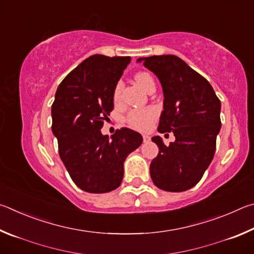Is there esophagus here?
Masks as SVG:
<instances>
[{"mask_svg":"<svg viewBox=\"0 0 254 254\" xmlns=\"http://www.w3.org/2000/svg\"><path fill=\"white\" fill-rule=\"evenodd\" d=\"M150 141V136L147 134H143V142H149Z\"/></svg>","mask_w":254,"mask_h":254,"instance_id":"34e87169","label":"esophagus"}]
</instances>
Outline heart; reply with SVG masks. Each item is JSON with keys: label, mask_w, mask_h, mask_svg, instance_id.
<instances>
[{"label": "heart", "mask_w": 254, "mask_h": 254, "mask_svg": "<svg viewBox=\"0 0 254 254\" xmlns=\"http://www.w3.org/2000/svg\"><path fill=\"white\" fill-rule=\"evenodd\" d=\"M134 79L136 84L140 86L143 91L148 92V89L154 85V80L152 76L149 74V72L145 71H140L134 76ZM122 84L119 83L115 86L114 91V101L118 102L120 98V93H121ZM156 120V111L153 109H144V110H133L128 113L127 118V122L128 126L132 127L133 128H136V130L140 131H145L151 127V124Z\"/></svg>", "instance_id": "b5f03b06"}]
</instances>
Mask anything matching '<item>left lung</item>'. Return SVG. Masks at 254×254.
<instances>
[{
  "label": "left lung",
  "instance_id": "obj_1",
  "mask_svg": "<svg viewBox=\"0 0 254 254\" xmlns=\"http://www.w3.org/2000/svg\"><path fill=\"white\" fill-rule=\"evenodd\" d=\"M158 77L163 92V110L158 131L173 132L175 142L166 145L153 136L159 153L150 163L158 188L185 191L203 177L212 162L221 128V101L203 76L174 55L139 58Z\"/></svg>",
  "mask_w": 254,
  "mask_h": 254
}]
</instances>
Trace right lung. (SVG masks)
<instances>
[{"label":"right lung","mask_w":254,"mask_h":254,"mask_svg":"<svg viewBox=\"0 0 254 254\" xmlns=\"http://www.w3.org/2000/svg\"><path fill=\"white\" fill-rule=\"evenodd\" d=\"M130 57L94 55L58 86L51 106L53 133L59 156L80 189L102 194L122 183L127 157L142 143V135L122 127L102 134L103 121L114 106V91Z\"/></svg>","instance_id":"1"}]
</instances>
